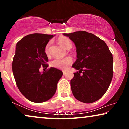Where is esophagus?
Returning a JSON list of instances; mask_svg holds the SVG:
<instances>
[{
  "mask_svg": "<svg viewBox=\"0 0 129 129\" xmlns=\"http://www.w3.org/2000/svg\"><path fill=\"white\" fill-rule=\"evenodd\" d=\"M63 75H66V72L64 71V70H63Z\"/></svg>",
  "mask_w": 129,
  "mask_h": 129,
  "instance_id": "esophagus-1",
  "label": "esophagus"
}]
</instances>
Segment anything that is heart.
<instances>
[{"label": "heart", "instance_id": "b5f03b06", "mask_svg": "<svg viewBox=\"0 0 129 129\" xmlns=\"http://www.w3.org/2000/svg\"><path fill=\"white\" fill-rule=\"evenodd\" d=\"M58 42L60 45L66 49H70L72 47V43L69 39L66 37H60L58 39ZM51 45V42H49L46 45L45 52L47 54H49V49ZM72 63V59L70 57H66L64 58L56 57L51 61L50 65L53 68L61 69H66L69 65Z\"/></svg>", "mask_w": 129, "mask_h": 129}]
</instances>
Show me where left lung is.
I'll return each instance as SVG.
<instances>
[{"instance_id":"left-lung-1","label":"left lung","mask_w":129,"mask_h":129,"mask_svg":"<svg viewBox=\"0 0 129 129\" xmlns=\"http://www.w3.org/2000/svg\"><path fill=\"white\" fill-rule=\"evenodd\" d=\"M64 35L76 47L77 60L72 67L79 71L74 73L70 80L72 93L83 103L96 102L105 94L112 82V53L105 42L93 33L79 31Z\"/></svg>"}]
</instances>
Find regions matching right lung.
I'll return each mask as SVG.
<instances>
[{
  "instance_id": "obj_1",
  "label": "right lung",
  "mask_w": 129,
  "mask_h": 129,
  "mask_svg": "<svg viewBox=\"0 0 129 129\" xmlns=\"http://www.w3.org/2000/svg\"><path fill=\"white\" fill-rule=\"evenodd\" d=\"M52 35L33 33L24 36L16 44L12 62L16 83L21 93L30 101L42 103L55 94L63 72L50 68L41 73L40 66L46 69L49 61L45 52Z\"/></svg>"
}]
</instances>
